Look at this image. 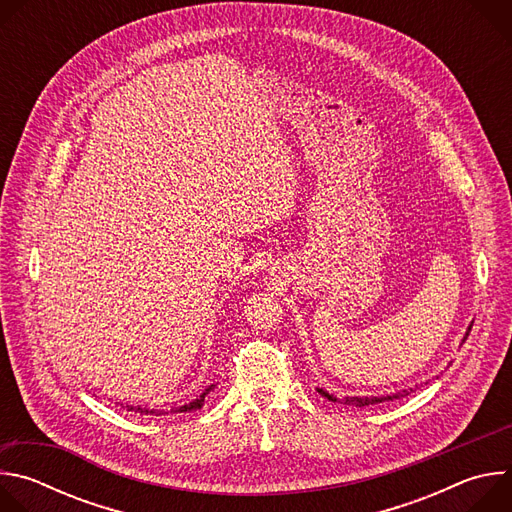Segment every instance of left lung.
I'll return each mask as SVG.
<instances>
[{
	"mask_svg": "<svg viewBox=\"0 0 512 512\" xmlns=\"http://www.w3.org/2000/svg\"><path fill=\"white\" fill-rule=\"evenodd\" d=\"M470 330H472V328H468V332H466L464 340L468 338ZM411 391H413V389H403V391H399V393H395V395H381V397H346V399H342V403H344V405H350V407H369V405H377V403H383V401H393V399L407 397ZM318 393H320L322 397H326L328 401H334V403L338 401L334 395L326 393L324 389H318Z\"/></svg>",
	"mask_w": 512,
	"mask_h": 512,
	"instance_id": "left-lung-1",
	"label": "left lung"
}]
</instances>
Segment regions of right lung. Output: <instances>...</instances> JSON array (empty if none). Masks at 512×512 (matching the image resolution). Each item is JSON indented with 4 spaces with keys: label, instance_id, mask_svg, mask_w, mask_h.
Instances as JSON below:
<instances>
[{
    "label": "right lung",
    "instance_id": "1",
    "mask_svg": "<svg viewBox=\"0 0 512 512\" xmlns=\"http://www.w3.org/2000/svg\"><path fill=\"white\" fill-rule=\"evenodd\" d=\"M212 387H214V385H210L198 399L190 401L188 405L176 407V409H172L170 413H186V411H196V409H200V407L204 405V397L212 391ZM121 407L127 409V411H135V413H139V415H164V413H166V411H158V409H150V407H141V405H137V407H133V405H121Z\"/></svg>",
    "mask_w": 512,
    "mask_h": 512
}]
</instances>
